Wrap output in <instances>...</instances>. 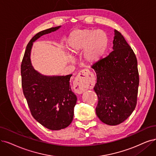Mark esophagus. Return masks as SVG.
<instances>
[{
  "label": "esophagus",
  "instance_id": "1",
  "mask_svg": "<svg viewBox=\"0 0 156 156\" xmlns=\"http://www.w3.org/2000/svg\"><path fill=\"white\" fill-rule=\"evenodd\" d=\"M94 75L88 70L80 71L74 82V89L78 94L83 93L93 85Z\"/></svg>",
  "mask_w": 156,
  "mask_h": 156
}]
</instances>
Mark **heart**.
Returning <instances> with one entry per match:
<instances>
[{
    "label": "heart",
    "instance_id": "1",
    "mask_svg": "<svg viewBox=\"0 0 156 156\" xmlns=\"http://www.w3.org/2000/svg\"><path fill=\"white\" fill-rule=\"evenodd\" d=\"M69 48L73 53L85 50L84 59L90 64L98 62L108 46L106 33L102 30L85 29L74 31L68 40Z\"/></svg>",
    "mask_w": 156,
    "mask_h": 156
}]
</instances>
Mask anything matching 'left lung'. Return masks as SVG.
Segmentation results:
<instances>
[{
  "label": "left lung",
  "mask_w": 156,
  "mask_h": 156,
  "mask_svg": "<svg viewBox=\"0 0 156 156\" xmlns=\"http://www.w3.org/2000/svg\"><path fill=\"white\" fill-rule=\"evenodd\" d=\"M112 49L107 56L91 66L97 77L94 87L98 98L96 113L108 125L123 123L134 111L140 82L136 55L116 30Z\"/></svg>",
  "instance_id": "8db88e82"
}]
</instances>
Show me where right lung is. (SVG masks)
<instances>
[{
    "instance_id": "1",
    "label": "right lung",
    "mask_w": 156,
    "mask_h": 156,
    "mask_svg": "<svg viewBox=\"0 0 156 156\" xmlns=\"http://www.w3.org/2000/svg\"><path fill=\"white\" fill-rule=\"evenodd\" d=\"M57 26L36 34L28 43L21 63L22 87L31 115L38 123L50 130L65 129L73 119L77 98L67 76H44L32 66L30 55L33 42L45 34L56 31Z\"/></svg>"
}]
</instances>
